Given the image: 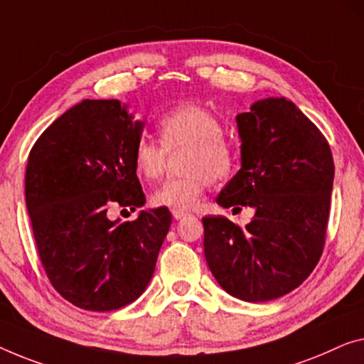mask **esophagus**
<instances>
[{"label": "esophagus", "instance_id": "esophagus-1", "mask_svg": "<svg viewBox=\"0 0 364 364\" xmlns=\"http://www.w3.org/2000/svg\"><path fill=\"white\" fill-rule=\"evenodd\" d=\"M171 214H173V217H175L176 220H178V219H183V217H186V215H189L188 210H183V209H171Z\"/></svg>", "mask_w": 364, "mask_h": 364}]
</instances>
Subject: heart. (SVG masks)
I'll return each mask as SVG.
<instances>
[{
    "label": "heart",
    "instance_id": "b5f03b06",
    "mask_svg": "<svg viewBox=\"0 0 364 364\" xmlns=\"http://www.w3.org/2000/svg\"><path fill=\"white\" fill-rule=\"evenodd\" d=\"M160 145L140 139L132 151L135 173L154 181L164 173L168 155H181L186 175L161 183L150 194L156 208H194L210 184L224 181L235 170L237 151L224 134V124L215 114L198 105L171 107L156 124Z\"/></svg>",
    "mask_w": 364,
    "mask_h": 364
}]
</instances>
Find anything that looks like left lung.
I'll list each match as a JSON object with an SVG mask.
<instances>
[{
	"mask_svg": "<svg viewBox=\"0 0 364 364\" xmlns=\"http://www.w3.org/2000/svg\"><path fill=\"white\" fill-rule=\"evenodd\" d=\"M242 168L217 204L255 209L240 227L204 217V255L217 283L248 302L273 301L309 278L321 259L333 186L323 134L294 102L267 97L237 116Z\"/></svg>",
	"mask_w": 364,
	"mask_h": 364,
	"instance_id": "obj_1",
	"label": "left lung"
}]
</instances>
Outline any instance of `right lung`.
<instances>
[{"instance_id": "1", "label": "right lung", "mask_w": 364, "mask_h": 364, "mask_svg": "<svg viewBox=\"0 0 364 364\" xmlns=\"http://www.w3.org/2000/svg\"><path fill=\"white\" fill-rule=\"evenodd\" d=\"M144 126L117 100H85L43 130L27 159L26 205L41 263L58 294L85 311L137 299L171 225L166 208L135 220L107 217L114 205L145 204L132 161Z\"/></svg>"}]
</instances>
